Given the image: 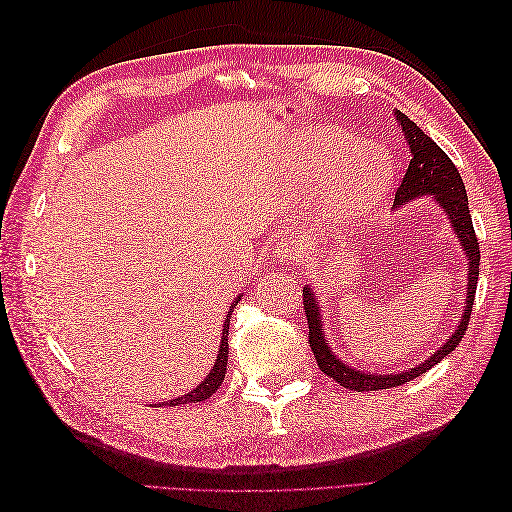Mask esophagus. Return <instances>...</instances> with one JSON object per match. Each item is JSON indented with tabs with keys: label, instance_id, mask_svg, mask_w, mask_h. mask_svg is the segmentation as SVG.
I'll list each match as a JSON object with an SVG mask.
<instances>
[{
	"label": "esophagus",
	"instance_id": "1",
	"mask_svg": "<svg viewBox=\"0 0 512 512\" xmlns=\"http://www.w3.org/2000/svg\"><path fill=\"white\" fill-rule=\"evenodd\" d=\"M275 258H277V262H284V265H290L297 269L299 265H303V260H305V247L299 243L280 245L275 252Z\"/></svg>",
	"mask_w": 512,
	"mask_h": 512
}]
</instances>
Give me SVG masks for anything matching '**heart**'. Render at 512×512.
Wrapping results in <instances>:
<instances>
[{
	"label": "heart",
	"instance_id": "b5f03b06",
	"mask_svg": "<svg viewBox=\"0 0 512 512\" xmlns=\"http://www.w3.org/2000/svg\"><path fill=\"white\" fill-rule=\"evenodd\" d=\"M292 164L303 181H324L322 200L337 222L361 218L393 177L389 153L337 128H318L299 136Z\"/></svg>",
	"mask_w": 512,
	"mask_h": 512
}]
</instances>
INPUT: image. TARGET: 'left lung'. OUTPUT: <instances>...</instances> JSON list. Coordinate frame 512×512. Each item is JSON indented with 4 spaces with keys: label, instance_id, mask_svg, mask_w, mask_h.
I'll list each match as a JSON object with an SVG mask.
<instances>
[{
    "label": "left lung",
    "instance_id": "8db88e82",
    "mask_svg": "<svg viewBox=\"0 0 512 512\" xmlns=\"http://www.w3.org/2000/svg\"><path fill=\"white\" fill-rule=\"evenodd\" d=\"M395 117L401 126V132H404L406 143L410 147V164L404 175V181L395 192V203L393 207L397 209L399 205H406L414 198L421 196H431L436 203L444 209L448 215V222H451L457 239L461 241L463 252L468 256V297H466V309L461 314V322L457 331L446 339V344L433 352L429 359L421 365H416L412 369L401 371V374H365V371H359L354 367H348L337 359V354L331 352L327 346V339H324V329H322V318H320V309L316 303V297L312 288H303V309L307 314V327H309V346H312V352L316 356V363L320 371H324L329 378H333L337 384H342L344 389L350 391H378V389H393V386L406 384L418 376H423L427 369L433 365H438L446 354H451L461 337L466 335L470 314H472V305H474V294H476V284H478V262H480V247L476 232L472 226V215L468 209V194H466V185L461 181L459 170L455 168L453 160L446 156V153L431 141V138L416 126L414 121H410L401 111H395Z\"/></svg>",
    "mask_w": 512,
    "mask_h": 512
}]
</instances>
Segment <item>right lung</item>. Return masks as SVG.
<instances>
[{
	"label": "right lung",
	"instance_id": "add662e5",
	"mask_svg": "<svg viewBox=\"0 0 512 512\" xmlns=\"http://www.w3.org/2000/svg\"><path fill=\"white\" fill-rule=\"evenodd\" d=\"M241 294L235 299L230 307L235 309V305L239 303ZM232 309L226 316V324H224V331H222V342H220V350H218V359H215L213 369L209 371V376L200 382L194 391H190L188 395L177 397V399H170L164 401L160 406H179V404H196V401H205L207 397H211L215 391L220 389L222 382H224V374H226V363H228V324H230V316H232Z\"/></svg>",
	"mask_w": 512,
	"mask_h": 512
}]
</instances>
